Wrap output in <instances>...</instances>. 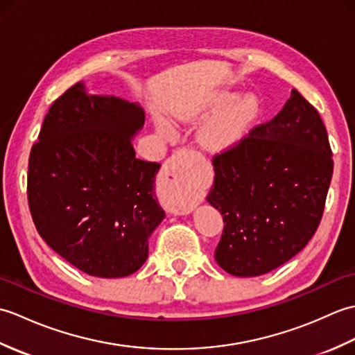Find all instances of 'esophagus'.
<instances>
[{
    "label": "esophagus",
    "instance_id": "obj_1",
    "mask_svg": "<svg viewBox=\"0 0 355 355\" xmlns=\"http://www.w3.org/2000/svg\"><path fill=\"white\" fill-rule=\"evenodd\" d=\"M193 155L189 150H178L171 160L166 163L164 177L173 186L171 197V209L177 214H189L193 210L195 201L193 187L189 183V169L192 166Z\"/></svg>",
    "mask_w": 355,
    "mask_h": 355
}]
</instances>
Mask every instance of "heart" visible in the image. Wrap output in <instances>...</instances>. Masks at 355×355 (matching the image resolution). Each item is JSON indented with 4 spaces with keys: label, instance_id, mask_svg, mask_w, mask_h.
I'll return each instance as SVG.
<instances>
[{
    "label": "heart",
    "instance_id": "obj_1",
    "mask_svg": "<svg viewBox=\"0 0 355 355\" xmlns=\"http://www.w3.org/2000/svg\"><path fill=\"white\" fill-rule=\"evenodd\" d=\"M233 99L235 93L221 89L210 96L198 110L184 117L186 120H195L207 114H215L202 125L198 134L200 145L209 153L223 154L235 148L245 137L252 123L258 117L259 102L254 96L239 97L235 102ZM157 130L163 137L173 139V130L163 120L157 122Z\"/></svg>",
    "mask_w": 355,
    "mask_h": 355
}]
</instances>
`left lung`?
Returning <instances> with one entry per match:
<instances>
[{
  "label": "left lung",
  "instance_id": "1",
  "mask_svg": "<svg viewBox=\"0 0 355 355\" xmlns=\"http://www.w3.org/2000/svg\"><path fill=\"white\" fill-rule=\"evenodd\" d=\"M207 201L225 223L215 259L239 277L290 261L319 227L333 177V153L318 110L296 89L267 123L214 157Z\"/></svg>",
  "mask_w": 355,
  "mask_h": 355
}]
</instances>
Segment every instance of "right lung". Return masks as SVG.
Here are the masks:
<instances>
[{"label":"right lung","mask_w":355,"mask_h":355,"mask_svg":"<svg viewBox=\"0 0 355 355\" xmlns=\"http://www.w3.org/2000/svg\"><path fill=\"white\" fill-rule=\"evenodd\" d=\"M137 103L79 84L53 102L30 150L27 198L36 230L59 256L96 277H123L148 259L164 212L154 192L160 164L139 160Z\"/></svg>","instance_id":"right-lung-1"}]
</instances>
